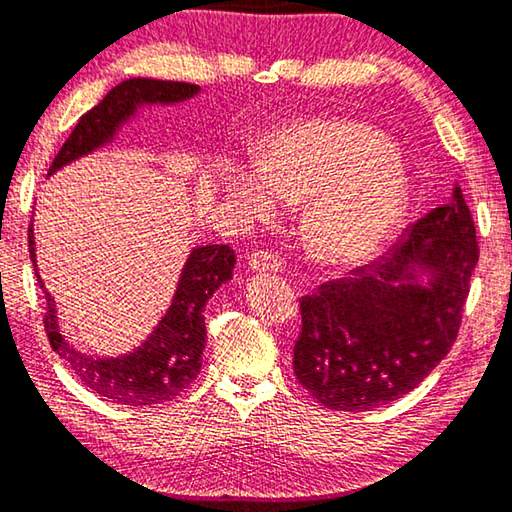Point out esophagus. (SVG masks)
I'll return each instance as SVG.
<instances>
[{
  "mask_svg": "<svg viewBox=\"0 0 512 512\" xmlns=\"http://www.w3.org/2000/svg\"><path fill=\"white\" fill-rule=\"evenodd\" d=\"M249 267L258 274H272L281 270V258L274 256L272 251H254L249 256Z\"/></svg>",
  "mask_w": 512,
  "mask_h": 512,
  "instance_id": "esophagus-1",
  "label": "esophagus"
}]
</instances>
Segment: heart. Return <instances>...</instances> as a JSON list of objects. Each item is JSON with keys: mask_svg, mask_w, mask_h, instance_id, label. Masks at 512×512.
Returning a JSON list of instances; mask_svg holds the SVG:
<instances>
[{"mask_svg": "<svg viewBox=\"0 0 512 512\" xmlns=\"http://www.w3.org/2000/svg\"><path fill=\"white\" fill-rule=\"evenodd\" d=\"M408 174L388 138L363 124L311 120L272 133L256 163L231 158L220 195L245 220L304 201L301 231L317 256L356 263L379 249L408 206Z\"/></svg>", "mask_w": 512, "mask_h": 512, "instance_id": "1", "label": "heart"}]
</instances>
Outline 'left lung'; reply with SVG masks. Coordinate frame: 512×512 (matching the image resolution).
Instances as JSON below:
<instances>
[{
  "mask_svg": "<svg viewBox=\"0 0 512 512\" xmlns=\"http://www.w3.org/2000/svg\"><path fill=\"white\" fill-rule=\"evenodd\" d=\"M476 263L474 220L456 186L381 258L301 299L297 381L349 413L408 395L456 342Z\"/></svg>",
  "mask_w": 512,
  "mask_h": 512,
  "instance_id": "8db88e82",
  "label": "left lung"
}]
</instances>
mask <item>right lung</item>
I'll list each match as a JSON object with an SVG mask.
<instances>
[{
  "instance_id": "obj_1",
  "label": "right lung",
  "mask_w": 512,
  "mask_h": 512,
  "mask_svg": "<svg viewBox=\"0 0 512 512\" xmlns=\"http://www.w3.org/2000/svg\"><path fill=\"white\" fill-rule=\"evenodd\" d=\"M199 90L201 88L195 83L145 77L117 83L106 92L102 102L90 108L86 115H81L79 124L63 142L61 152L56 154L47 177H52L61 167L111 145L120 129L136 120L140 108L154 104H183L195 97ZM29 254L36 279L45 290V283L38 274L33 222L29 226ZM233 265H236V254L229 245H201L192 249L183 263L170 308L136 349L120 356H90L72 347L58 324L56 301L45 290L47 313L43 322L49 345L70 365L72 374L86 388L97 392L106 401L122 406L165 404V401L179 397L197 379L206 345V304L217 288L231 281Z\"/></svg>"
}]
</instances>
